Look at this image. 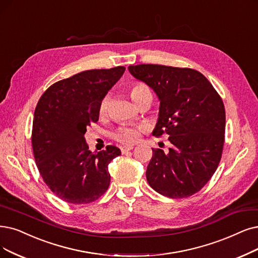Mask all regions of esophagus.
Returning a JSON list of instances; mask_svg holds the SVG:
<instances>
[{
  "mask_svg": "<svg viewBox=\"0 0 258 258\" xmlns=\"http://www.w3.org/2000/svg\"><path fill=\"white\" fill-rule=\"evenodd\" d=\"M133 148H135V147H133L132 145H131V146H123V147L120 148V151H121V153H126V152L132 150Z\"/></svg>",
  "mask_w": 258,
  "mask_h": 258,
  "instance_id": "1",
  "label": "esophagus"
}]
</instances>
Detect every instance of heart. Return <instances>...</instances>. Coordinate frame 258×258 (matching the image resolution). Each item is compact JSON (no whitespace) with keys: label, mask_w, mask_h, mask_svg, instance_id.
I'll return each mask as SVG.
<instances>
[{"label":"heart","mask_w":258,"mask_h":258,"mask_svg":"<svg viewBox=\"0 0 258 258\" xmlns=\"http://www.w3.org/2000/svg\"><path fill=\"white\" fill-rule=\"evenodd\" d=\"M148 92H150L148 87L144 84V82H141V81L133 82V84H131L129 87L130 96L135 102H137L144 94L148 93ZM109 104H110L109 97H105L100 101L99 113L101 115H104L105 113H107ZM144 131H145V128L142 126H121L114 132L113 138L121 144H127V145H130V144H133L139 141Z\"/></svg>","instance_id":"heart-1"}]
</instances>
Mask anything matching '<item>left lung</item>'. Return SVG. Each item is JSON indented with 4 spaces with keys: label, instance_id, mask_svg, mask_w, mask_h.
Segmentation results:
<instances>
[{
    "label": "left lung",
    "instance_id": "8db88e82",
    "mask_svg": "<svg viewBox=\"0 0 258 258\" xmlns=\"http://www.w3.org/2000/svg\"><path fill=\"white\" fill-rule=\"evenodd\" d=\"M129 72L157 93L160 112L153 135H168L171 144L167 153L152 148L147 181L166 197H189L211 180L221 160L223 101L207 77L192 69L139 64Z\"/></svg>",
    "mask_w": 258,
    "mask_h": 258
}]
</instances>
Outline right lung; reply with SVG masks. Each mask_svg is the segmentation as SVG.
Wrapping results in <instances>:
<instances>
[{
  "mask_svg": "<svg viewBox=\"0 0 258 258\" xmlns=\"http://www.w3.org/2000/svg\"><path fill=\"white\" fill-rule=\"evenodd\" d=\"M125 67L84 71L51 85L35 109L32 145L38 170L58 198L72 204L97 200L110 185L108 165L119 148L92 153L87 126L96 122L99 105Z\"/></svg>",
  "mask_w": 258,
  "mask_h": 258,
  "instance_id": "1",
  "label": "right lung"
}]
</instances>
